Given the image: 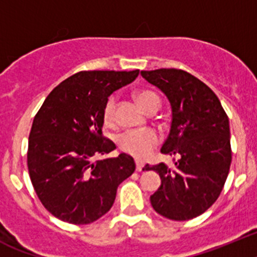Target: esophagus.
I'll return each instance as SVG.
<instances>
[{"instance_id": "obj_1", "label": "esophagus", "mask_w": 257, "mask_h": 257, "mask_svg": "<svg viewBox=\"0 0 257 257\" xmlns=\"http://www.w3.org/2000/svg\"><path fill=\"white\" fill-rule=\"evenodd\" d=\"M142 168H144V164H142V162H140V160H136V171L141 172Z\"/></svg>"}]
</instances>
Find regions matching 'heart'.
<instances>
[{
    "label": "heart",
    "mask_w": 257,
    "mask_h": 257,
    "mask_svg": "<svg viewBox=\"0 0 257 257\" xmlns=\"http://www.w3.org/2000/svg\"><path fill=\"white\" fill-rule=\"evenodd\" d=\"M137 101L145 111H150L151 108L159 110V97L151 90H141L137 93ZM116 106L117 99L116 97H110L107 99L103 107V119L106 122H112L115 120ZM160 138L153 129H142V131H126L119 136L117 144L124 153L135 156L137 159H146L151 151L158 146Z\"/></svg>",
    "instance_id": "1"
}]
</instances>
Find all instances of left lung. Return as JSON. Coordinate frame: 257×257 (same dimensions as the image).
I'll return each mask as SVG.
<instances>
[{"label": "left lung", "mask_w": 257, "mask_h": 257, "mask_svg": "<svg viewBox=\"0 0 257 257\" xmlns=\"http://www.w3.org/2000/svg\"><path fill=\"white\" fill-rule=\"evenodd\" d=\"M145 80L167 95L172 124L162 154L177 156L175 167L145 166L155 171L162 185L150 196L159 215L186 221L206 212L217 200L231 163L230 128L217 95L186 71H141Z\"/></svg>", "instance_id": "8db88e82"}]
</instances>
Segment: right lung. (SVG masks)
Returning a JSON list of instances; mask_svg holds the SVG:
<instances>
[{
	"instance_id": "add662e5",
	"label": "right lung",
	"mask_w": 257,
	"mask_h": 257,
	"mask_svg": "<svg viewBox=\"0 0 257 257\" xmlns=\"http://www.w3.org/2000/svg\"><path fill=\"white\" fill-rule=\"evenodd\" d=\"M140 71H81L51 90L33 119L27 166L35 191L51 215L75 225L107 213L117 186L135 172L131 155L91 162L115 150L102 135L103 107Z\"/></svg>"
}]
</instances>
